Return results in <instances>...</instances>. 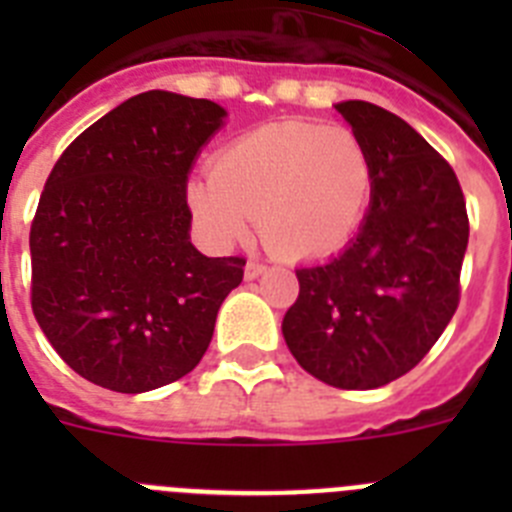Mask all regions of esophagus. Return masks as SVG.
<instances>
[{
  "label": "esophagus",
  "instance_id": "obj_1",
  "mask_svg": "<svg viewBox=\"0 0 512 512\" xmlns=\"http://www.w3.org/2000/svg\"><path fill=\"white\" fill-rule=\"evenodd\" d=\"M266 271V264H261V261H256V259H251L246 264V279H256V277H261V274H264Z\"/></svg>",
  "mask_w": 512,
  "mask_h": 512
}]
</instances>
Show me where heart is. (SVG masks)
I'll list each match as a JSON object with an SVG mask.
<instances>
[{
    "label": "heart",
    "mask_w": 512,
    "mask_h": 512,
    "mask_svg": "<svg viewBox=\"0 0 512 512\" xmlns=\"http://www.w3.org/2000/svg\"><path fill=\"white\" fill-rule=\"evenodd\" d=\"M372 192L364 140L346 125L287 120L241 135L189 184V205L220 243L259 217L261 238L284 259H315L346 246Z\"/></svg>",
    "instance_id": "obj_1"
}]
</instances>
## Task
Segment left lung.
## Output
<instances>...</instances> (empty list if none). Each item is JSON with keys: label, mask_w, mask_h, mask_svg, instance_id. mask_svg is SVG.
Returning a JSON list of instances; mask_svg holds the SVG:
<instances>
[{"label": "left lung", "mask_w": 512, "mask_h": 512, "mask_svg": "<svg viewBox=\"0 0 512 512\" xmlns=\"http://www.w3.org/2000/svg\"><path fill=\"white\" fill-rule=\"evenodd\" d=\"M372 161V205L338 256L297 269L282 320L297 364L338 390H377L420 364L459 307L469 243L449 161L372 102L336 104Z\"/></svg>", "instance_id": "left-lung-1"}]
</instances>
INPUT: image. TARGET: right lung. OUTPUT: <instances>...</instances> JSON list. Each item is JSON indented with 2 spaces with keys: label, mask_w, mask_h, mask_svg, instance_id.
<instances>
[{
  "label": "right lung",
  "mask_w": 512,
  "mask_h": 512,
  "mask_svg": "<svg viewBox=\"0 0 512 512\" xmlns=\"http://www.w3.org/2000/svg\"><path fill=\"white\" fill-rule=\"evenodd\" d=\"M210 99L143 92L99 117L53 166L30 228V302L66 364L138 395L182 379L243 282V256L189 241L187 179L223 125Z\"/></svg>",
  "instance_id": "1"
}]
</instances>
